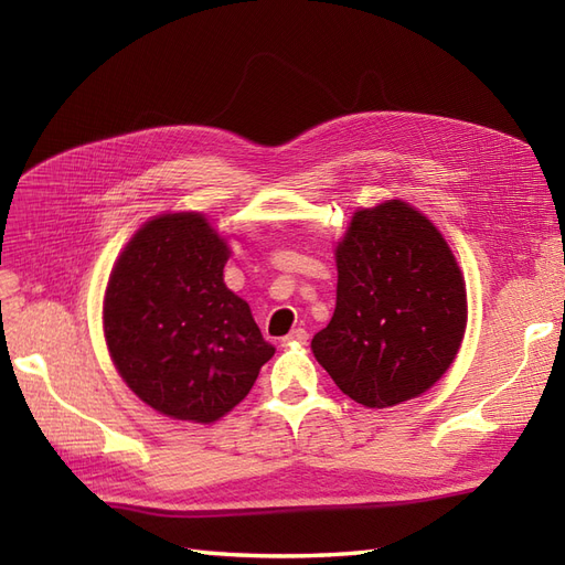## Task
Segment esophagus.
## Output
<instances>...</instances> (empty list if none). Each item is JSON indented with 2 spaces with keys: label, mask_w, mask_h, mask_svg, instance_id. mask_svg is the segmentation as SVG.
I'll return each instance as SVG.
<instances>
[{
  "label": "esophagus",
  "mask_w": 565,
  "mask_h": 565,
  "mask_svg": "<svg viewBox=\"0 0 565 565\" xmlns=\"http://www.w3.org/2000/svg\"><path fill=\"white\" fill-rule=\"evenodd\" d=\"M306 341H309V332L297 328V330H292V332H289V334L282 339V344H285V347H289V344H306Z\"/></svg>",
  "instance_id": "esophagus-1"
}]
</instances>
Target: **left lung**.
<instances>
[{
  "label": "left lung",
  "instance_id": "8db88e82",
  "mask_svg": "<svg viewBox=\"0 0 565 565\" xmlns=\"http://www.w3.org/2000/svg\"><path fill=\"white\" fill-rule=\"evenodd\" d=\"M337 306L311 349L365 407L431 388L461 347L467 289L446 237L403 200L358 210L337 245Z\"/></svg>",
  "mask_w": 565,
  "mask_h": 565
}]
</instances>
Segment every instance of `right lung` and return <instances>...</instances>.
Wrapping results in <instances>:
<instances>
[{"instance_id": "add662e5", "label": "right lung", "mask_w": 565, "mask_h": 565, "mask_svg": "<svg viewBox=\"0 0 565 565\" xmlns=\"http://www.w3.org/2000/svg\"><path fill=\"white\" fill-rule=\"evenodd\" d=\"M231 249L198 212L156 216L119 254L104 332L119 377L158 413L210 424L241 403L276 353L224 282Z\"/></svg>"}]
</instances>
